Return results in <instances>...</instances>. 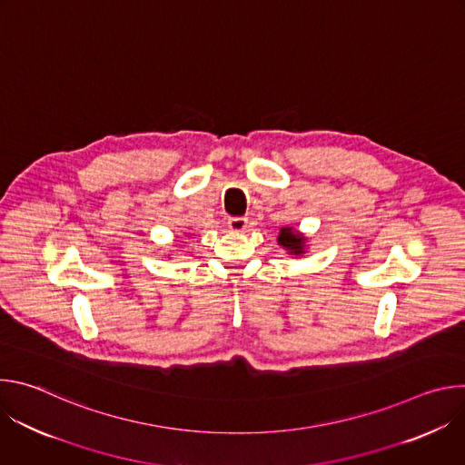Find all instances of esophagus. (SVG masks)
Segmentation results:
<instances>
[{
    "instance_id": "34e87169",
    "label": "esophagus",
    "mask_w": 465,
    "mask_h": 465,
    "mask_svg": "<svg viewBox=\"0 0 465 465\" xmlns=\"http://www.w3.org/2000/svg\"><path fill=\"white\" fill-rule=\"evenodd\" d=\"M228 228L232 230V232H244L246 228H248V219H244V217H233V219H230L228 221Z\"/></svg>"
}]
</instances>
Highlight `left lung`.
<instances>
[{
  "instance_id": "obj_1",
  "label": "left lung",
  "mask_w": 465,
  "mask_h": 465,
  "mask_svg": "<svg viewBox=\"0 0 465 465\" xmlns=\"http://www.w3.org/2000/svg\"><path fill=\"white\" fill-rule=\"evenodd\" d=\"M307 242L309 237L302 232H298L292 226H283L280 228L278 235V244L291 255V257H302L307 252Z\"/></svg>"
}]
</instances>
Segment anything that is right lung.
Masks as SVG:
<instances>
[{
	"label": "right lung",
	"instance_id": "add662e5",
	"mask_svg": "<svg viewBox=\"0 0 465 465\" xmlns=\"http://www.w3.org/2000/svg\"><path fill=\"white\" fill-rule=\"evenodd\" d=\"M185 237H187V235H185Z\"/></svg>",
	"mask_w": 465,
	"mask_h": 465
}]
</instances>
